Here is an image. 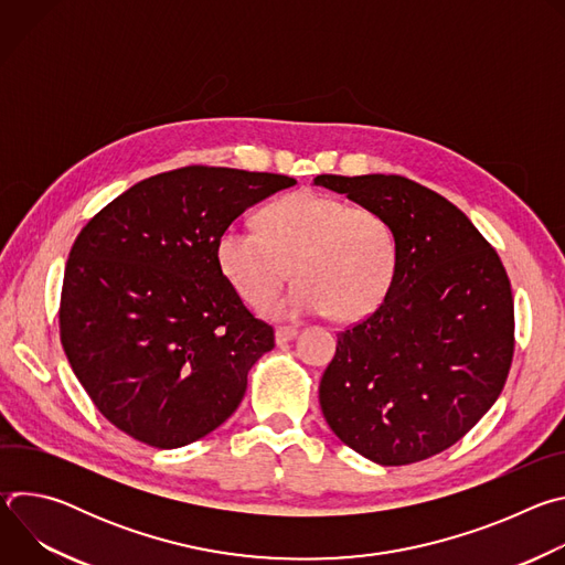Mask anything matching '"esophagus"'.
<instances>
[{"label": "esophagus", "mask_w": 565, "mask_h": 565, "mask_svg": "<svg viewBox=\"0 0 565 565\" xmlns=\"http://www.w3.org/2000/svg\"><path fill=\"white\" fill-rule=\"evenodd\" d=\"M297 338V329L295 327H279L275 331V342L281 347V344H288L290 340Z\"/></svg>", "instance_id": "34e87169"}]
</instances>
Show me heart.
I'll return each mask as SVG.
<instances>
[{
	"label": "heart",
	"mask_w": 565,
	"mask_h": 565,
	"mask_svg": "<svg viewBox=\"0 0 565 565\" xmlns=\"http://www.w3.org/2000/svg\"><path fill=\"white\" fill-rule=\"evenodd\" d=\"M216 264L250 306L273 297L292 266L299 281L268 303V312L301 317L331 310L342 321H355L388 295L397 238L380 212L306 190L268 205L259 227L225 225L216 238Z\"/></svg>",
	"instance_id": "1"
}]
</instances>
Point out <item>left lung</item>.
<instances>
[{
	"label": "left lung",
	"mask_w": 565,
	"mask_h": 565,
	"mask_svg": "<svg viewBox=\"0 0 565 565\" xmlns=\"http://www.w3.org/2000/svg\"><path fill=\"white\" fill-rule=\"evenodd\" d=\"M315 185L380 212L397 238L384 301L338 335L319 382L333 434L377 465L458 443L501 395L514 355L508 273L445 196L395 174H321Z\"/></svg>",
	"instance_id": "8db88e82"
}]
</instances>
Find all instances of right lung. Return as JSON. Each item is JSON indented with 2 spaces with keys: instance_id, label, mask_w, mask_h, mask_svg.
Segmentation results:
<instances>
[{
  "instance_id": "obj_1",
  "label": "right lung",
  "mask_w": 565,
  "mask_h": 565,
  "mask_svg": "<svg viewBox=\"0 0 565 565\" xmlns=\"http://www.w3.org/2000/svg\"><path fill=\"white\" fill-rule=\"evenodd\" d=\"M295 183L190 166L136 183L77 234L60 338L75 377L114 427L177 449L236 412L275 333L221 275L216 238Z\"/></svg>"
}]
</instances>
